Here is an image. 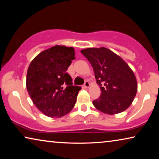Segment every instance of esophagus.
<instances>
[{
    "mask_svg": "<svg viewBox=\"0 0 159 159\" xmlns=\"http://www.w3.org/2000/svg\"><path fill=\"white\" fill-rule=\"evenodd\" d=\"M90 82H89L88 81H85L84 82V88H89V87H90Z\"/></svg>",
    "mask_w": 159,
    "mask_h": 159,
    "instance_id": "obj_1",
    "label": "esophagus"
}]
</instances>
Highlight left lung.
I'll return each mask as SVG.
<instances>
[{"instance_id": "obj_1", "label": "left lung", "mask_w": 159, "mask_h": 159, "mask_svg": "<svg viewBox=\"0 0 159 159\" xmlns=\"http://www.w3.org/2000/svg\"><path fill=\"white\" fill-rule=\"evenodd\" d=\"M81 53L92 65L101 94L93 101L100 111L110 115L119 114L131 105L138 83L128 64L111 50L104 47L89 48Z\"/></svg>"}]
</instances>
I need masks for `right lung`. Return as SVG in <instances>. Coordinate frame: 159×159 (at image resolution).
I'll list each match as a JSON object with an SVG mask.
<instances>
[{
	"mask_svg": "<svg viewBox=\"0 0 159 159\" xmlns=\"http://www.w3.org/2000/svg\"><path fill=\"white\" fill-rule=\"evenodd\" d=\"M75 49L55 45L39 53L27 69L26 85L37 108L45 116L61 117L71 111L81 87L72 85L66 72L75 57Z\"/></svg>",
	"mask_w": 159,
	"mask_h": 159,
	"instance_id": "right-lung-1",
	"label": "right lung"
}]
</instances>
